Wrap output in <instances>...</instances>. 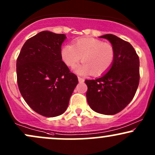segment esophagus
I'll use <instances>...</instances> for the list:
<instances>
[{"label": "esophagus", "instance_id": "1", "mask_svg": "<svg viewBox=\"0 0 155 155\" xmlns=\"http://www.w3.org/2000/svg\"><path fill=\"white\" fill-rule=\"evenodd\" d=\"M78 80H79V82H83V81H84V79H83V78L80 77V76H78Z\"/></svg>", "mask_w": 155, "mask_h": 155}]
</instances>
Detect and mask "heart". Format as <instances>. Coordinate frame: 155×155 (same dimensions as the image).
Segmentation results:
<instances>
[{
    "label": "heart",
    "instance_id": "obj_1",
    "mask_svg": "<svg viewBox=\"0 0 155 155\" xmlns=\"http://www.w3.org/2000/svg\"><path fill=\"white\" fill-rule=\"evenodd\" d=\"M62 60L68 67H75L80 60L83 63L74 71L79 75L92 73L100 76L107 72L115 60V49L111 44L92 37H83L65 44L60 51Z\"/></svg>",
    "mask_w": 155,
    "mask_h": 155
}]
</instances>
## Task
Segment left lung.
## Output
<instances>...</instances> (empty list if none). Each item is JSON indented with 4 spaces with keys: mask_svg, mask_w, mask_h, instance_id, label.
<instances>
[{
    "mask_svg": "<svg viewBox=\"0 0 155 155\" xmlns=\"http://www.w3.org/2000/svg\"><path fill=\"white\" fill-rule=\"evenodd\" d=\"M100 38L111 42L115 60L107 72L95 80H85L87 100L90 108L99 114H116L133 100L140 79L139 58L129 42L114 35Z\"/></svg>",
    "mask_w": 155,
    "mask_h": 155,
    "instance_id": "left-lung-1",
    "label": "left lung"
}]
</instances>
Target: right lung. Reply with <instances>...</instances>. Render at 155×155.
Listing matches in <instances>:
<instances>
[{
    "mask_svg": "<svg viewBox=\"0 0 155 155\" xmlns=\"http://www.w3.org/2000/svg\"><path fill=\"white\" fill-rule=\"evenodd\" d=\"M64 34L41 31L26 41L17 60L21 95L33 111L54 117L67 109L78 78L62 60Z\"/></svg>",
    "mask_w": 155,
    "mask_h": 155,
    "instance_id": "obj_1",
    "label": "right lung"
}]
</instances>
